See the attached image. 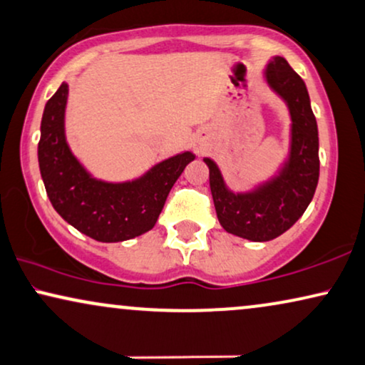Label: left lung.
Masks as SVG:
<instances>
[{"instance_id":"obj_1","label":"left lung","mask_w":365,"mask_h":365,"mask_svg":"<svg viewBox=\"0 0 365 365\" xmlns=\"http://www.w3.org/2000/svg\"><path fill=\"white\" fill-rule=\"evenodd\" d=\"M267 80L287 101L293 122L290 163L282 176L257 192L235 196L225 187L216 164L205 159L221 226L252 241H269L292 228L310 205L320 173L319 130L305 82L282 56L269 61Z\"/></svg>"}]
</instances>
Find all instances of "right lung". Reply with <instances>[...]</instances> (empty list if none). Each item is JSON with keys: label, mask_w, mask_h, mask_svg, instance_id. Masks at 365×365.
<instances>
[{"label": "right lung", "mask_w": 365, "mask_h": 365, "mask_svg": "<svg viewBox=\"0 0 365 365\" xmlns=\"http://www.w3.org/2000/svg\"><path fill=\"white\" fill-rule=\"evenodd\" d=\"M68 85L46 102L38 142V163L56 212L80 233L115 243L135 238L158 221L169 192L194 155L171 158L134 182L110 184L90 178L70 153L63 132Z\"/></svg>", "instance_id": "add662e5"}]
</instances>
